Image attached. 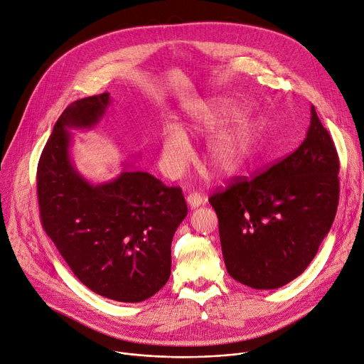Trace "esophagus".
<instances>
[{"label": "esophagus", "instance_id": "1", "mask_svg": "<svg viewBox=\"0 0 364 364\" xmlns=\"http://www.w3.org/2000/svg\"><path fill=\"white\" fill-rule=\"evenodd\" d=\"M186 203L191 208H198L199 205H203L205 203V196H203L200 193L192 192L186 196Z\"/></svg>", "mask_w": 364, "mask_h": 364}]
</instances>
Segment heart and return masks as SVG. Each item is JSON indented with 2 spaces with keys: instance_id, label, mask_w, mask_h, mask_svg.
Instances as JSON below:
<instances>
[{
  "instance_id": "b5f03b06",
  "label": "heart",
  "mask_w": 364,
  "mask_h": 364,
  "mask_svg": "<svg viewBox=\"0 0 364 364\" xmlns=\"http://www.w3.org/2000/svg\"><path fill=\"white\" fill-rule=\"evenodd\" d=\"M235 114H238V108L228 101L198 104L189 114V121L183 130L210 132ZM183 130L176 124H166L161 129L160 164L171 176L181 175L191 160V144ZM255 141V124L247 118H238L210 137L207 143L208 164L221 173H231L243 165Z\"/></svg>"
}]
</instances>
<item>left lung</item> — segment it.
Masks as SVG:
<instances>
[{"label": "left lung", "instance_id": "8db88e82", "mask_svg": "<svg viewBox=\"0 0 364 364\" xmlns=\"http://www.w3.org/2000/svg\"><path fill=\"white\" fill-rule=\"evenodd\" d=\"M338 172L334 141L311 107L306 137L295 151L210 196L228 274L253 289L298 277L336 218Z\"/></svg>", "mask_w": 364, "mask_h": 364}]
</instances>
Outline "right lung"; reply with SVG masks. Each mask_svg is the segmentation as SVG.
Instances as JSON below:
<instances>
[{"mask_svg":"<svg viewBox=\"0 0 364 364\" xmlns=\"http://www.w3.org/2000/svg\"><path fill=\"white\" fill-rule=\"evenodd\" d=\"M109 94L72 102L59 117L37 166L40 220L73 274L92 292L141 302L171 276L172 238L188 214L179 186L124 169L112 182L92 185L69 157L66 129L95 126Z\"/></svg>","mask_w":364,"mask_h":364,"instance_id":"obj_1","label":"right lung"}]
</instances>
